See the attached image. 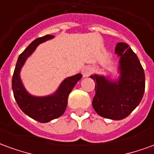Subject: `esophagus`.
Returning <instances> with one entry per match:
<instances>
[{"mask_svg":"<svg viewBox=\"0 0 154 154\" xmlns=\"http://www.w3.org/2000/svg\"><path fill=\"white\" fill-rule=\"evenodd\" d=\"M92 72V67H90V66H85L84 67H82V73L83 75V77H88Z\"/></svg>","mask_w":154,"mask_h":154,"instance_id":"34e87169","label":"esophagus"}]
</instances>
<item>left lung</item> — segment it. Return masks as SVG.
Masks as SVG:
<instances>
[{"mask_svg":"<svg viewBox=\"0 0 154 154\" xmlns=\"http://www.w3.org/2000/svg\"><path fill=\"white\" fill-rule=\"evenodd\" d=\"M115 53L119 58L118 74L111 76L93 74L96 95L92 106L99 116L119 120L126 118L142 100L145 89L144 71L129 44L118 43Z\"/></svg>","mask_w":154,"mask_h":154,"instance_id":"8db88e82","label":"left lung"}]
</instances>
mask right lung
<instances>
[{"label": "right lung", "instance_id": "obj_1", "mask_svg": "<svg viewBox=\"0 0 154 154\" xmlns=\"http://www.w3.org/2000/svg\"><path fill=\"white\" fill-rule=\"evenodd\" d=\"M53 38L52 35H46L33 41L19 56L12 77V90L19 107L25 115L40 123H48L63 116L67 108L69 94L82 77L81 73L67 77L54 93L44 97L31 95L25 89L20 77L22 67L39 44Z\"/></svg>", "mask_w": 154, "mask_h": 154}]
</instances>
